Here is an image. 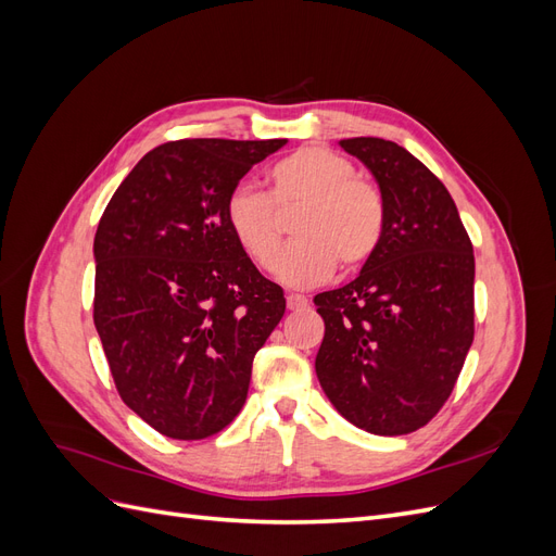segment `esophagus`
<instances>
[{"label": "esophagus", "mask_w": 556, "mask_h": 556, "mask_svg": "<svg viewBox=\"0 0 556 556\" xmlns=\"http://www.w3.org/2000/svg\"><path fill=\"white\" fill-rule=\"evenodd\" d=\"M288 308L290 311H304L308 308V299L301 294H288Z\"/></svg>", "instance_id": "esophagus-1"}]
</instances>
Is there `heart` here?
Returning a JSON list of instances; mask_svg holds the SVG:
<instances>
[{
  "mask_svg": "<svg viewBox=\"0 0 556 556\" xmlns=\"http://www.w3.org/2000/svg\"><path fill=\"white\" fill-rule=\"evenodd\" d=\"M268 197L239 185L225 204L233 241L260 268H274L279 247L278 212L300 208L298 241L276 265L290 288H308L333 274L355 271L371 260L384 237L387 206L378 185L357 176L355 164L325 146L299 148L266 174Z\"/></svg>",
  "mask_w": 556,
  "mask_h": 556,
  "instance_id": "heart-1",
  "label": "heart"
}]
</instances>
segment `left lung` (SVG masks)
<instances>
[{"mask_svg":"<svg viewBox=\"0 0 556 556\" xmlns=\"http://www.w3.org/2000/svg\"><path fill=\"white\" fill-rule=\"evenodd\" d=\"M341 148L376 176L387 225L362 274L313 299L325 319L315 374L348 422L403 435L443 408L473 343V245L445 185L406 148L376 137Z\"/></svg>","mask_w":556,"mask_h":556,"instance_id":"obj_1","label":"left lung"}]
</instances>
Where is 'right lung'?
Listing matches in <instances>:
<instances>
[{
	"label": "right lung",
	"mask_w": 556,
	"mask_h": 556,
	"mask_svg": "<svg viewBox=\"0 0 556 556\" xmlns=\"http://www.w3.org/2000/svg\"><path fill=\"white\" fill-rule=\"evenodd\" d=\"M285 139H180L146 153L94 233V327L117 394L166 439L201 441L243 408L285 313L233 241L225 204Z\"/></svg>",
	"instance_id": "1"
}]
</instances>
